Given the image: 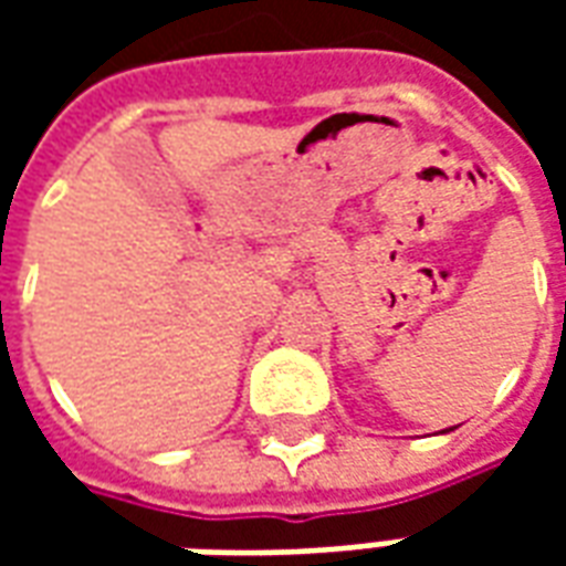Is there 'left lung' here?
<instances>
[{
	"label": "left lung",
	"mask_w": 566,
	"mask_h": 566,
	"mask_svg": "<svg viewBox=\"0 0 566 566\" xmlns=\"http://www.w3.org/2000/svg\"><path fill=\"white\" fill-rule=\"evenodd\" d=\"M449 430H451V427H449Z\"/></svg>",
	"instance_id": "8db88e82"
}]
</instances>
